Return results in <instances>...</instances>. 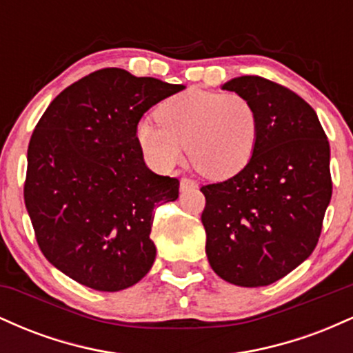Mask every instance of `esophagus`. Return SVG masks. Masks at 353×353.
<instances>
[{"label":"esophagus","mask_w":353,"mask_h":353,"mask_svg":"<svg viewBox=\"0 0 353 353\" xmlns=\"http://www.w3.org/2000/svg\"><path fill=\"white\" fill-rule=\"evenodd\" d=\"M197 188V182L192 181V179H181V190L182 192H185V190H190V189H196Z\"/></svg>","instance_id":"1"}]
</instances>
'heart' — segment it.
Masks as SVG:
<instances>
[{
  "mask_svg": "<svg viewBox=\"0 0 353 353\" xmlns=\"http://www.w3.org/2000/svg\"><path fill=\"white\" fill-rule=\"evenodd\" d=\"M160 125L141 121L136 141L157 171H171L184 148L194 168L210 179H229L249 164L259 136L257 111L237 92L185 91L156 111Z\"/></svg>",
  "mask_w": 353,
  "mask_h": 353,
  "instance_id": "b5f03b06",
  "label": "heart"
}]
</instances>
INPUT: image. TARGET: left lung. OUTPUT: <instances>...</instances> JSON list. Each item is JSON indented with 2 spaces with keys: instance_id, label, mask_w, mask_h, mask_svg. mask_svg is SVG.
<instances>
[{
  "instance_id": "obj_1",
  "label": "left lung",
  "mask_w": 353,
  "mask_h": 353,
  "mask_svg": "<svg viewBox=\"0 0 353 353\" xmlns=\"http://www.w3.org/2000/svg\"><path fill=\"white\" fill-rule=\"evenodd\" d=\"M222 89L252 103L259 136L241 172L201 188L205 254L225 282L270 285L317 245L332 197L330 145L314 109L290 89L259 76Z\"/></svg>"
}]
</instances>
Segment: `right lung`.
I'll use <instances>...</instances> for the list:
<instances>
[{
  "mask_svg": "<svg viewBox=\"0 0 353 353\" xmlns=\"http://www.w3.org/2000/svg\"><path fill=\"white\" fill-rule=\"evenodd\" d=\"M182 89L106 68L64 89L39 119L24 204L44 257L72 281L117 292L151 270L154 208L179 197V181L145 165L136 128Z\"/></svg>",
  "mask_w": 353,
  "mask_h": 353,
  "instance_id": "right-lung-1",
  "label": "right lung"
}]
</instances>
